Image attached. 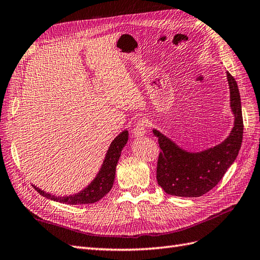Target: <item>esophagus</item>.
I'll return each mask as SVG.
<instances>
[{
  "label": "esophagus",
  "mask_w": 260,
  "mask_h": 260,
  "mask_svg": "<svg viewBox=\"0 0 260 260\" xmlns=\"http://www.w3.org/2000/svg\"><path fill=\"white\" fill-rule=\"evenodd\" d=\"M147 120L144 118H140L137 121L136 125L134 126V136L136 138H142L145 135V131H147Z\"/></svg>",
  "instance_id": "obj_1"
}]
</instances>
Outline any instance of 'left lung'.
<instances>
[{"label":"left lung","instance_id":"left-lung-1","mask_svg":"<svg viewBox=\"0 0 260 260\" xmlns=\"http://www.w3.org/2000/svg\"><path fill=\"white\" fill-rule=\"evenodd\" d=\"M234 128L224 142L200 153H189L153 130L161 152L156 163V181L164 192L182 198H198L218 184L238 155L243 142V115L235 78L227 72Z\"/></svg>","mask_w":260,"mask_h":260}]
</instances>
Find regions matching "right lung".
<instances>
[{"label":"right lung","mask_w":260,"mask_h":260,"mask_svg":"<svg viewBox=\"0 0 260 260\" xmlns=\"http://www.w3.org/2000/svg\"><path fill=\"white\" fill-rule=\"evenodd\" d=\"M129 134L128 131H123L120 134L115 140L112 141L110 147L107 152L106 157L103 167H101L99 173L97 174L96 179H94L89 185H88L84 191H81L78 194L69 195V196H55L45 193L42 189L34 186V188L39 192L41 195L45 196L47 199H50L59 203L69 204V205H77V204H91L96 203L99 200H101L104 196L108 193L112 185L113 181H115L116 175V168L117 163L121 154V150L128 142Z\"/></svg>","instance_id":"obj_1"}]
</instances>
